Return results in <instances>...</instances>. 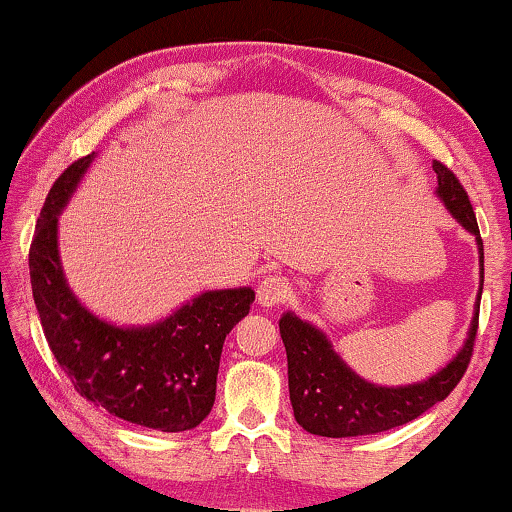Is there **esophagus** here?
<instances>
[{
  "mask_svg": "<svg viewBox=\"0 0 512 512\" xmlns=\"http://www.w3.org/2000/svg\"><path fill=\"white\" fill-rule=\"evenodd\" d=\"M256 293H258V305H261V307H277L291 296V286L284 277L268 275V277H263L261 284H258Z\"/></svg>",
  "mask_w": 512,
  "mask_h": 512,
  "instance_id": "1",
  "label": "esophagus"
}]
</instances>
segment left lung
Returning a JSON list of instances; mask_svg holds the SVG:
<instances>
[{
  "mask_svg": "<svg viewBox=\"0 0 512 512\" xmlns=\"http://www.w3.org/2000/svg\"><path fill=\"white\" fill-rule=\"evenodd\" d=\"M433 172L438 174V198L445 202L454 219L475 235L480 251V293L485 282V251H482L480 228L475 221L471 200L450 167L440 160H433ZM480 303L468 328V338L459 354L440 368L436 375L424 382L405 384V387H380L366 382L354 373L338 354L319 328L298 319L293 312H286L279 319L289 361V396L293 417L305 431L326 438H352L370 436L396 429L424 415L433 405L445 401L450 391L464 377L473 356L475 335H478Z\"/></svg>",
  "mask_w": 512,
  "mask_h": 512,
  "instance_id": "left-lung-1",
  "label": "left lung"
}]
</instances>
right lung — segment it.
<instances>
[{
    "mask_svg": "<svg viewBox=\"0 0 512 512\" xmlns=\"http://www.w3.org/2000/svg\"><path fill=\"white\" fill-rule=\"evenodd\" d=\"M93 158H79L55 179L32 237V296L48 347L74 389L109 415L165 433L195 429L212 412L223 340L249 314L254 291H205L139 328L88 312L62 272L58 216Z\"/></svg>",
    "mask_w": 512,
    "mask_h": 512,
    "instance_id": "1",
    "label": "right lung"
}]
</instances>
